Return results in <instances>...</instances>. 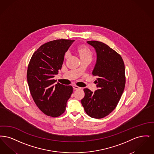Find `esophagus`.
<instances>
[{"instance_id": "1", "label": "esophagus", "mask_w": 154, "mask_h": 154, "mask_svg": "<svg viewBox=\"0 0 154 154\" xmlns=\"http://www.w3.org/2000/svg\"><path fill=\"white\" fill-rule=\"evenodd\" d=\"M73 88L74 89H81V87L77 86V85H74Z\"/></svg>"}]
</instances>
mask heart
Here are the masks:
<instances>
[{
	"label": "heart",
	"mask_w": 154,
	"mask_h": 154,
	"mask_svg": "<svg viewBox=\"0 0 154 154\" xmlns=\"http://www.w3.org/2000/svg\"><path fill=\"white\" fill-rule=\"evenodd\" d=\"M78 52L81 58H92V52L90 50L89 48L85 46H80L78 48ZM66 55V57H67Z\"/></svg>",
	"instance_id": "obj_1"
}]
</instances>
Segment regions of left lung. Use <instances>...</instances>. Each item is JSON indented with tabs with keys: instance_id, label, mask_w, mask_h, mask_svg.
Masks as SVG:
<instances>
[{
	"instance_id": "obj_1",
	"label": "left lung",
	"mask_w": 154,
	"mask_h": 154,
	"mask_svg": "<svg viewBox=\"0 0 154 154\" xmlns=\"http://www.w3.org/2000/svg\"><path fill=\"white\" fill-rule=\"evenodd\" d=\"M97 54L92 74L97 77L98 89L95 92L84 89L81 104L91 117H105L116 109L124 91L126 79L124 60L121 56L107 44L98 41H88Z\"/></svg>"
}]
</instances>
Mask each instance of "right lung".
I'll list each match as a JSON object with an SVG mask.
<instances>
[{
    "label": "right lung",
    "mask_w": 154,
    "mask_h": 154,
    "mask_svg": "<svg viewBox=\"0 0 154 154\" xmlns=\"http://www.w3.org/2000/svg\"><path fill=\"white\" fill-rule=\"evenodd\" d=\"M73 40L59 39L41 45L33 54L27 70L30 92L38 108L51 117H58L66 110V103L73 93L71 85L56 83L64 56Z\"/></svg>",
    "instance_id": "right-lung-1"
}]
</instances>
